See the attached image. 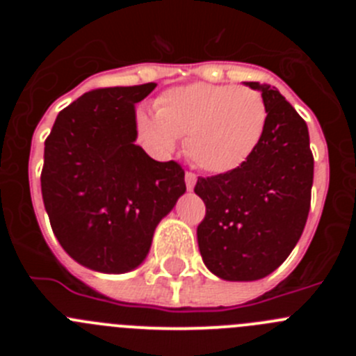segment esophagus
Returning <instances> with one entry per match:
<instances>
[{"instance_id":"34e87169","label":"esophagus","mask_w":356,"mask_h":356,"mask_svg":"<svg viewBox=\"0 0 356 356\" xmlns=\"http://www.w3.org/2000/svg\"><path fill=\"white\" fill-rule=\"evenodd\" d=\"M196 181H197V176L194 175V172H191V171L185 172V185H187L188 191H193L194 185H196Z\"/></svg>"}]
</instances>
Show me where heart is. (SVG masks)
I'll return each mask as SVG.
<instances>
[{"instance_id":"1","label":"heart","mask_w":356,"mask_h":356,"mask_svg":"<svg viewBox=\"0 0 356 356\" xmlns=\"http://www.w3.org/2000/svg\"><path fill=\"white\" fill-rule=\"evenodd\" d=\"M262 94L248 87L191 83L165 90L155 102V114L139 112L140 139L160 153L175 149L187 135V153L210 172L241 168L254 153L267 127Z\"/></svg>"}]
</instances>
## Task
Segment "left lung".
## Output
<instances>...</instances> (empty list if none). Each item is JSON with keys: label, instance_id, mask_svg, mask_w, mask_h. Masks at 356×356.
Segmentation results:
<instances>
[{"label": "left lung", "instance_id": "obj_1", "mask_svg": "<svg viewBox=\"0 0 356 356\" xmlns=\"http://www.w3.org/2000/svg\"><path fill=\"white\" fill-rule=\"evenodd\" d=\"M246 85L262 92L269 112L262 140L241 168L200 176L194 187L207 207L200 253L228 282L260 280L285 262L303 234L314 181L307 122L278 89Z\"/></svg>", "mask_w": 356, "mask_h": 356}]
</instances>
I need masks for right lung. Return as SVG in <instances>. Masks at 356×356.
<instances>
[{
    "mask_svg": "<svg viewBox=\"0 0 356 356\" xmlns=\"http://www.w3.org/2000/svg\"><path fill=\"white\" fill-rule=\"evenodd\" d=\"M156 83L85 92L44 143L40 188L53 234L71 259L127 273L146 259L155 228L185 193V171L135 144V105Z\"/></svg>",
    "mask_w": 356,
    "mask_h": 356,
    "instance_id": "add662e5",
    "label": "right lung"
}]
</instances>
